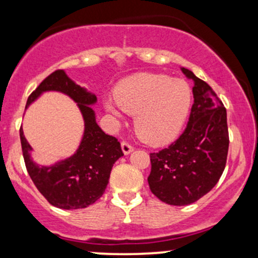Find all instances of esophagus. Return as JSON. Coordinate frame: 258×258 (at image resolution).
Wrapping results in <instances>:
<instances>
[{
    "label": "esophagus",
    "mask_w": 258,
    "mask_h": 258,
    "mask_svg": "<svg viewBox=\"0 0 258 258\" xmlns=\"http://www.w3.org/2000/svg\"><path fill=\"white\" fill-rule=\"evenodd\" d=\"M121 147H122V152L125 154H130L133 152V146L127 141H123L122 143H121Z\"/></svg>",
    "instance_id": "1"
}]
</instances>
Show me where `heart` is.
<instances>
[{
	"label": "heart",
	"instance_id": "heart-1",
	"mask_svg": "<svg viewBox=\"0 0 258 258\" xmlns=\"http://www.w3.org/2000/svg\"><path fill=\"white\" fill-rule=\"evenodd\" d=\"M114 96L120 109L136 115L137 135L152 144H164L176 138L191 105L189 85L166 75H135L119 84ZM105 108L119 116L112 103H106Z\"/></svg>",
	"mask_w": 258,
	"mask_h": 258
}]
</instances>
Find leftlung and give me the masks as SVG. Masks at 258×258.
<instances>
[{
    "instance_id": "obj_1",
    "label": "left lung",
    "mask_w": 258,
    "mask_h": 258,
    "mask_svg": "<svg viewBox=\"0 0 258 258\" xmlns=\"http://www.w3.org/2000/svg\"><path fill=\"white\" fill-rule=\"evenodd\" d=\"M193 79L194 103L188 125L167 148L150 153L152 193L168 205L193 204L217 184L226 167L229 135L227 110L215 91L182 68Z\"/></svg>"
}]
</instances>
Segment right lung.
<instances>
[{
  "label": "right lung",
  "mask_w": 258,
  "mask_h": 258,
  "mask_svg": "<svg viewBox=\"0 0 258 258\" xmlns=\"http://www.w3.org/2000/svg\"><path fill=\"white\" fill-rule=\"evenodd\" d=\"M44 91H59L76 103L85 120V133L78 152L72 158L49 167H38L31 161L30 144L20 127V143L29 176L44 199L59 209L78 210L92 205L104 194L112 165L123 155L120 142L106 135L97 125L90 104L97 97L88 93L67 76L63 70H55L38 85L29 96L26 108Z\"/></svg>",
  "instance_id": "right-lung-1"
}]
</instances>
